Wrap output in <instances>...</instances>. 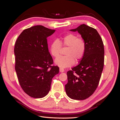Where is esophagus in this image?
Listing matches in <instances>:
<instances>
[{
    "instance_id": "esophagus-1",
    "label": "esophagus",
    "mask_w": 120,
    "mask_h": 120,
    "mask_svg": "<svg viewBox=\"0 0 120 120\" xmlns=\"http://www.w3.org/2000/svg\"><path fill=\"white\" fill-rule=\"evenodd\" d=\"M59 71H60V72H61V73H62V72H64V68H59Z\"/></svg>"
}]
</instances>
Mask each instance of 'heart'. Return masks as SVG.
I'll return each mask as SVG.
<instances>
[{"mask_svg":"<svg viewBox=\"0 0 120 120\" xmlns=\"http://www.w3.org/2000/svg\"><path fill=\"white\" fill-rule=\"evenodd\" d=\"M63 47H68L65 52V56H60L56 59L55 63L59 67L65 68L72 67L83 57L86 51V43L81 38H78L75 34H68L59 41L55 40L50 46L51 55L55 58L60 55Z\"/></svg>","mask_w":120,"mask_h":120,"instance_id":"heart-1","label":"heart"}]
</instances>
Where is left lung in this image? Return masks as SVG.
<instances>
[{"label":"left lung","mask_w":120,"mask_h":120,"mask_svg":"<svg viewBox=\"0 0 120 120\" xmlns=\"http://www.w3.org/2000/svg\"><path fill=\"white\" fill-rule=\"evenodd\" d=\"M70 31L80 34L86 48L79 64L67 72L65 89L71 98L83 100L92 95L98 85L104 64V44L97 30L85 24Z\"/></svg>","instance_id":"1"}]
</instances>
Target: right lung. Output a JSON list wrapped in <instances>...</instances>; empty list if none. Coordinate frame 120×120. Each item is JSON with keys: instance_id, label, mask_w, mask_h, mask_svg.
Segmentation results:
<instances>
[{"instance_id": "right-lung-1", "label": "right lung", "mask_w": 120, "mask_h": 120, "mask_svg": "<svg viewBox=\"0 0 120 120\" xmlns=\"http://www.w3.org/2000/svg\"><path fill=\"white\" fill-rule=\"evenodd\" d=\"M55 30L37 25L24 30L15 42V68L22 90L34 98H42L50 89L52 78L59 68L52 65L47 38Z\"/></svg>"}]
</instances>
